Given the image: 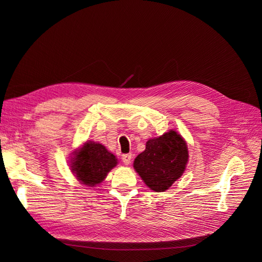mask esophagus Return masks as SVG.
<instances>
[{"instance_id":"34e87169","label":"esophagus","mask_w":262,"mask_h":262,"mask_svg":"<svg viewBox=\"0 0 262 262\" xmlns=\"http://www.w3.org/2000/svg\"><path fill=\"white\" fill-rule=\"evenodd\" d=\"M121 160L124 165H130L131 161H132V154H123Z\"/></svg>"}]
</instances>
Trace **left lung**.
I'll return each instance as SVG.
<instances>
[{
	"mask_svg": "<svg viewBox=\"0 0 262 262\" xmlns=\"http://www.w3.org/2000/svg\"><path fill=\"white\" fill-rule=\"evenodd\" d=\"M188 158L186 141L170 130L162 137L148 140L144 152L134 160L133 167L149 189L163 192L181 177Z\"/></svg>",
	"mask_w": 262,
	"mask_h": 262,
	"instance_id": "left-lung-1",
	"label": "left lung"
}]
</instances>
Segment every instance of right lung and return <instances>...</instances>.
I'll use <instances>...</instances> for the list:
<instances>
[{
  "mask_svg": "<svg viewBox=\"0 0 262 262\" xmlns=\"http://www.w3.org/2000/svg\"><path fill=\"white\" fill-rule=\"evenodd\" d=\"M117 163L116 156L104 145L90 141L75 154L71 167L81 184L94 187L106 178Z\"/></svg>",
  "mask_w": 262,
  "mask_h": 262,
  "instance_id": "right-lung-1",
  "label": "right lung"
}]
</instances>
